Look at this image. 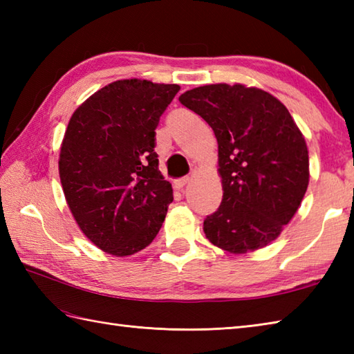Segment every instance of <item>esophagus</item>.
Wrapping results in <instances>:
<instances>
[{
    "label": "esophagus",
    "instance_id": "34e87169",
    "mask_svg": "<svg viewBox=\"0 0 354 354\" xmlns=\"http://www.w3.org/2000/svg\"><path fill=\"white\" fill-rule=\"evenodd\" d=\"M190 183V178L189 176H184V178H181V179H176L175 181V189L176 190H183L184 187Z\"/></svg>",
    "mask_w": 354,
    "mask_h": 354
}]
</instances>
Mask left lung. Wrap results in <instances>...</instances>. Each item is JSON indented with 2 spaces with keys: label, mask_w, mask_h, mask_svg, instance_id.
<instances>
[{
  "label": "left lung",
  "mask_w": 354,
  "mask_h": 354,
  "mask_svg": "<svg viewBox=\"0 0 354 354\" xmlns=\"http://www.w3.org/2000/svg\"><path fill=\"white\" fill-rule=\"evenodd\" d=\"M212 126L223 198L204 232L231 254L260 250L288 225L309 185V152L288 108L259 88L216 84L179 95Z\"/></svg>",
  "instance_id": "obj_1"
}]
</instances>
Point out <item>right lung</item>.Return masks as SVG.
<instances>
[{
	"label": "right lung",
	"mask_w": 354,
	"mask_h": 354,
	"mask_svg": "<svg viewBox=\"0 0 354 354\" xmlns=\"http://www.w3.org/2000/svg\"><path fill=\"white\" fill-rule=\"evenodd\" d=\"M179 85L124 79L74 111L59 176L82 232L102 251L126 257L152 243L173 201L158 170L155 129Z\"/></svg>",
	"instance_id": "1"
}]
</instances>
